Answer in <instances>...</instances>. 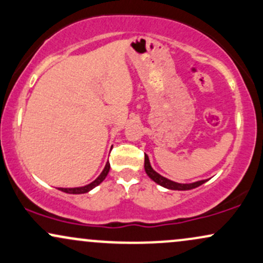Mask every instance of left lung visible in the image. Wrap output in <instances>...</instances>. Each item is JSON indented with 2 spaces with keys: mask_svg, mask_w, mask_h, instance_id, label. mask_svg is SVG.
I'll return each mask as SVG.
<instances>
[{
  "mask_svg": "<svg viewBox=\"0 0 263 263\" xmlns=\"http://www.w3.org/2000/svg\"><path fill=\"white\" fill-rule=\"evenodd\" d=\"M144 171H146L147 176H148L153 182L158 184V185L163 186V188H167L171 190H190V189H194L198 188L199 185L204 184L205 182H208V179H203V180H198V182L194 183H177L173 182V180L168 179V178L161 176L159 173L153 170L152 165H151L149 158L148 156L144 155Z\"/></svg>",
  "mask_w": 263,
  "mask_h": 263,
  "instance_id": "obj_1",
  "label": "left lung"
}]
</instances>
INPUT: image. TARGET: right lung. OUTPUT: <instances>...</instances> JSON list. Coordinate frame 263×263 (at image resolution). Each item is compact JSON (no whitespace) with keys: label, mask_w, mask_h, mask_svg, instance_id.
I'll list each match as a JSON object with an SVG mask.
<instances>
[{"label":"right lung","mask_w":263,"mask_h":263,"mask_svg":"<svg viewBox=\"0 0 263 263\" xmlns=\"http://www.w3.org/2000/svg\"><path fill=\"white\" fill-rule=\"evenodd\" d=\"M108 171H110V163L106 162L105 168L102 170L100 176L96 178L93 182H91L90 184H86V185H84V186H77V188H59V190H62V192H64V193H68V194H84V193L90 192V190H92L95 186H98L99 184H101L102 182H104V179L108 174Z\"/></svg>","instance_id":"add662e5"}]
</instances>
